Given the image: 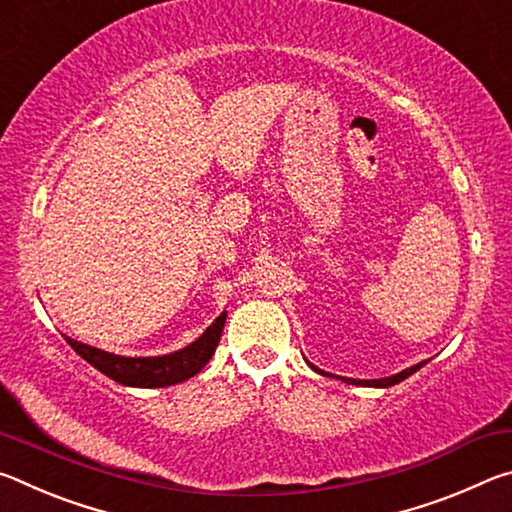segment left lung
I'll return each mask as SVG.
<instances>
[{
  "label": "left lung",
  "mask_w": 512,
  "mask_h": 512,
  "mask_svg": "<svg viewBox=\"0 0 512 512\" xmlns=\"http://www.w3.org/2000/svg\"><path fill=\"white\" fill-rule=\"evenodd\" d=\"M424 366V361L422 363H415V366H411V368H406V370H402V372H397V375H393V377H386V379H345V377H341L345 384H359V386H379V388H386V386H395V384H400L402 379H406V377H411L415 370H420ZM314 368V366H311ZM314 370H318V368H314ZM320 372V370H318Z\"/></svg>",
  "instance_id": "1"
}]
</instances>
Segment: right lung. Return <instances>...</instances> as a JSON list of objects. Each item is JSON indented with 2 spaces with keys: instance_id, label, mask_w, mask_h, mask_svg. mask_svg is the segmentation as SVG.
I'll list each match as a JSON object with an SVG mask.
<instances>
[{
  "instance_id": "right-lung-1",
  "label": "right lung",
  "mask_w": 512,
  "mask_h": 512,
  "mask_svg": "<svg viewBox=\"0 0 512 512\" xmlns=\"http://www.w3.org/2000/svg\"><path fill=\"white\" fill-rule=\"evenodd\" d=\"M225 316L228 314L223 311V314L205 329L201 339H196L183 350L164 354V357H117V354L90 348V345L72 339H67V343L72 345L76 354H81L90 366L101 370L106 377L119 381V384L140 388H162L194 377L196 372H201L205 368V363L212 359L216 345L221 341Z\"/></svg>"
}]
</instances>
